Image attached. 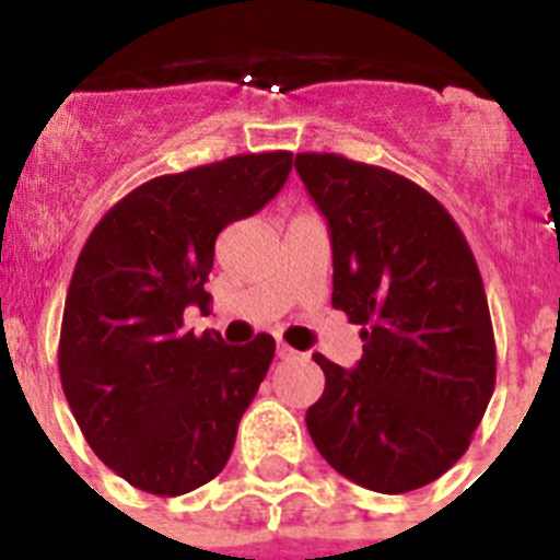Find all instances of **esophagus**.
Returning a JSON list of instances; mask_svg holds the SVG:
<instances>
[{
  "label": "esophagus",
  "instance_id": "1",
  "mask_svg": "<svg viewBox=\"0 0 560 560\" xmlns=\"http://www.w3.org/2000/svg\"><path fill=\"white\" fill-rule=\"evenodd\" d=\"M277 359L291 361V359H300V353H296L294 348H289V345H285V341H277Z\"/></svg>",
  "mask_w": 560,
  "mask_h": 560
}]
</instances>
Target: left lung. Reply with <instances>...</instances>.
I'll use <instances>...</instances> for the list:
<instances>
[{"mask_svg": "<svg viewBox=\"0 0 560 560\" xmlns=\"http://www.w3.org/2000/svg\"><path fill=\"white\" fill-rule=\"evenodd\" d=\"M294 167L328 221L330 303L364 341L353 370L314 353L325 393L305 415L311 440L361 488H423L471 446L497 384L471 246L407 176L339 153H296Z\"/></svg>", "mask_w": 560, "mask_h": 560, "instance_id": "8db88e82", "label": "left lung"}]
</instances>
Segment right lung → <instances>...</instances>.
Returning a JSON list of instances; mask_svg holds the SVG:
<instances>
[{"label":"right lung","instance_id":"right-lung-1","mask_svg":"<svg viewBox=\"0 0 560 560\" xmlns=\"http://www.w3.org/2000/svg\"><path fill=\"white\" fill-rule=\"evenodd\" d=\"M289 151L241 153L145 182L97 221L67 291L58 370L92 452L126 482L179 497L219 477L275 339L185 330L210 303L215 237L275 199Z\"/></svg>","mask_w":560,"mask_h":560}]
</instances>
